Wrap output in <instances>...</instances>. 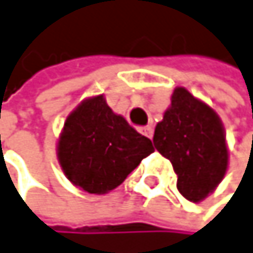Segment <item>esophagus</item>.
<instances>
[{
  "mask_svg": "<svg viewBox=\"0 0 253 253\" xmlns=\"http://www.w3.org/2000/svg\"><path fill=\"white\" fill-rule=\"evenodd\" d=\"M139 132L142 135H145L147 138H152L153 136V127H152V126H144V127H139Z\"/></svg>",
  "mask_w": 253,
  "mask_h": 253,
  "instance_id": "34e87169",
  "label": "esophagus"
}]
</instances>
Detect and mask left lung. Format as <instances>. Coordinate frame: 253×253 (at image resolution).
I'll list each match as a JSON object with an SVG mask.
<instances>
[{"instance_id": "8db88e82", "label": "left lung", "mask_w": 253, "mask_h": 253, "mask_svg": "<svg viewBox=\"0 0 253 253\" xmlns=\"http://www.w3.org/2000/svg\"><path fill=\"white\" fill-rule=\"evenodd\" d=\"M153 144L173 164L177 190L190 202L203 200L225 177L229 153L221 120L185 88L174 89Z\"/></svg>"}]
</instances>
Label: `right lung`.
<instances>
[{"label":"right lung","mask_w":253,"mask_h":253,"mask_svg":"<svg viewBox=\"0 0 253 253\" xmlns=\"http://www.w3.org/2000/svg\"><path fill=\"white\" fill-rule=\"evenodd\" d=\"M153 150L152 141L114 114L103 95L86 98L68 115L57 142L65 176L91 194L121 185Z\"/></svg>","instance_id":"right-lung-1"}]
</instances>
